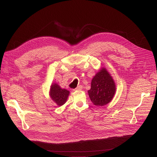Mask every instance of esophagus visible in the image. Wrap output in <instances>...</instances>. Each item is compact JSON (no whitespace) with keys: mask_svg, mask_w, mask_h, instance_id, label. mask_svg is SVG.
<instances>
[{"mask_svg":"<svg viewBox=\"0 0 157 157\" xmlns=\"http://www.w3.org/2000/svg\"><path fill=\"white\" fill-rule=\"evenodd\" d=\"M82 88V86H81V85H79V86H78L77 88L73 90V91H75V90H81Z\"/></svg>","mask_w":157,"mask_h":157,"instance_id":"obj_1","label":"esophagus"}]
</instances>
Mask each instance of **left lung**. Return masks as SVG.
<instances>
[{
  "instance_id": "1",
  "label": "left lung",
  "mask_w": 157,
  "mask_h": 157,
  "mask_svg": "<svg viewBox=\"0 0 157 157\" xmlns=\"http://www.w3.org/2000/svg\"><path fill=\"white\" fill-rule=\"evenodd\" d=\"M116 92L115 82L105 67L100 69L91 82V88L88 91L94 105L104 106L111 102Z\"/></svg>"
}]
</instances>
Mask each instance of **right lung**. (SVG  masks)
I'll return each mask as SVG.
<instances>
[{"label":"right lung","mask_w":157,"mask_h":157,"mask_svg":"<svg viewBox=\"0 0 157 157\" xmlns=\"http://www.w3.org/2000/svg\"><path fill=\"white\" fill-rule=\"evenodd\" d=\"M70 92L69 90L61 88L59 85L57 83H52L50 89V96L52 100L57 104V105L61 106L67 101L69 96Z\"/></svg>","instance_id":"add662e5"}]
</instances>
